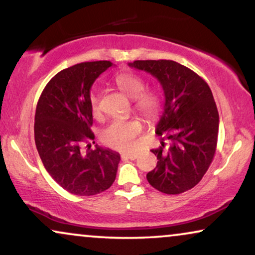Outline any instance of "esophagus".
<instances>
[{
  "instance_id": "34e87169",
  "label": "esophagus",
  "mask_w": 255,
  "mask_h": 255,
  "mask_svg": "<svg viewBox=\"0 0 255 255\" xmlns=\"http://www.w3.org/2000/svg\"><path fill=\"white\" fill-rule=\"evenodd\" d=\"M125 156H127L128 159H130V160H135L138 158V154L137 153H127V154H124Z\"/></svg>"
}]
</instances>
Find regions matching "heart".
<instances>
[{
  "instance_id": "heart-1",
  "label": "heart",
  "mask_w": 255,
  "mask_h": 255,
  "mask_svg": "<svg viewBox=\"0 0 255 255\" xmlns=\"http://www.w3.org/2000/svg\"><path fill=\"white\" fill-rule=\"evenodd\" d=\"M116 83L123 92L134 101V107L147 120L154 121L162 111V97L156 92H145V80L133 73L125 72L116 76ZM89 106L92 113H100V94L93 89L89 93ZM142 124L139 120L117 118L107 125L101 132V139L110 147L128 151L133 148L134 140L142 132Z\"/></svg>"
}]
</instances>
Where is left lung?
Listing matches in <instances>:
<instances>
[{
    "label": "left lung",
    "instance_id": "left-lung-1",
    "mask_svg": "<svg viewBox=\"0 0 255 255\" xmlns=\"http://www.w3.org/2000/svg\"><path fill=\"white\" fill-rule=\"evenodd\" d=\"M128 66L158 79L165 94L155 131L161 146L152 149L158 163L147 173V181L161 193H184L202 180L217 147L219 115L210 87L173 60H135ZM165 140L170 141L168 146Z\"/></svg>",
    "mask_w": 255,
    "mask_h": 255
}]
</instances>
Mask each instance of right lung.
Wrapping results in <instances>:
<instances>
[{"label": "right lung", "mask_w": 255, "mask_h": 255, "mask_svg": "<svg viewBox=\"0 0 255 255\" xmlns=\"http://www.w3.org/2000/svg\"><path fill=\"white\" fill-rule=\"evenodd\" d=\"M113 62L92 61L62 69L45 87L34 116V141L45 169L59 186L79 196L111 187L121 155L109 148L90 149L93 83ZM87 143V146L84 145ZM83 147H88L85 152Z\"/></svg>", "instance_id": "right-lung-1"}]
</instances>
